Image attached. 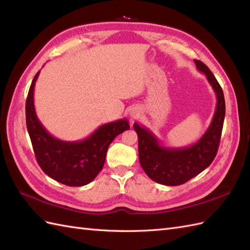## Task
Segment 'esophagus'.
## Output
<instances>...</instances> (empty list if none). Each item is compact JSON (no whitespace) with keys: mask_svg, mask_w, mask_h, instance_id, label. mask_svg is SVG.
<instances>
[{"mask_svg":"<svg viewBox=\"0 0 250 250\" xmlns=\"http://www.w3.org/2000/svg\"><path fill=\"white\" fill-rule=\"evenodd\" d=\"M139 115H140V111H139V110H135V109H133V110L131 111V113H130L131 118H138Z\"/></svg>","mask_w":250,"mask_h":250,"instance_id":"1","label":"esophagus"}]
</instances>
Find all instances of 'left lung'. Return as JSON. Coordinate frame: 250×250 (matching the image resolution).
I'll return each mask as SVG.
<instances>
[{"instance_id":"obj_1","label":"left lung","mask_w":250,"mask_h":250,"mask_svg":"<svg viewBox=\"0 0 250 250\" xmlns=\"http://www.w3.org/2000/svg\"><path fill=\"white\" fill-rule=\"evenodd\" d=\"M197 70L207 76L217 97L213 120L208 130L194 145L185 148H169L160 144L146 127L133 124L139 138V160L143 170L155 183L179 186L198 175L214 161L225 117L223 90L208 67L200 60H194Z\"/></svg>"}]
</instances>
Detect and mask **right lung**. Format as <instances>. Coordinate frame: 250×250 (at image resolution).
<instances>
[{
	"label": "right lung",
	"mask_w": 250,
	"mask_h": 250,
	"mask_svg": "<svg viewBox=\"0 0 250 250\" xmlns=\"http://www.w3.org/2000/svg\"><path fill=\"white\" fill-rule=\"evenodd\" d=\"M39 75L40 71L32 80L26 101V124L36 161L42 171L58 183L85 186L102 170L111 142L130 126L122 119L100 126L82 141L65 142L54 138L37 119L34 108V85Z\"/></svg>",
	"instance_id": "obj_1"
}]
</instances>
